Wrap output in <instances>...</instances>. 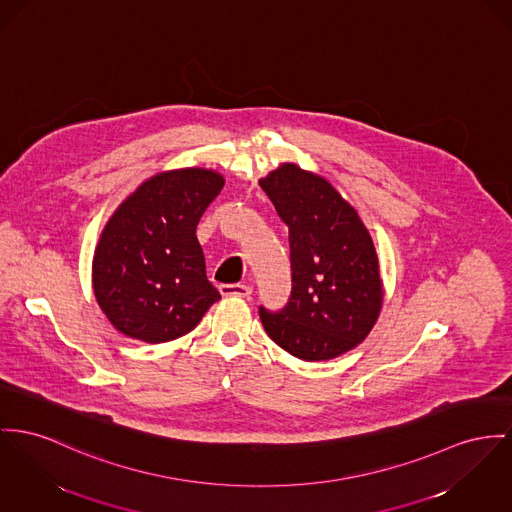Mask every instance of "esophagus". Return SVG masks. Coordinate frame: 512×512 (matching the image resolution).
I'll return each instance as SVG.
<instances>
[{
    "label": "esophagus",
    "mask_w": 512,
    "mask_h": 512,
    "mask_svg": "<svg viewBox=\"0 0 512 512\" xmlns=\"http://www.w3.org/2000/svg\"><path fill=\"white\" fill-rule=\"evenodd\" d=\"M219 291L223 297H250L252 287L242 285V283H223L219 285Z\"/></svg>",
    "instance_id": "1"
}]
</instances>
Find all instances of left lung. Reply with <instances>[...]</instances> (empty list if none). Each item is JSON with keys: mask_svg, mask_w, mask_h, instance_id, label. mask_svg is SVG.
<instances>
[{"mask_svg": "<svg viewBox=\"0 0 512 512\" xmlns=\"http://www.w3.org/2000/svg\"><path fill=\"white\" fill-rule=\"evenodd\" d=\"M289 227L291 297L281 310L260 307L279 347L303 361L353 349L375 326L382 285L375 244L357 211L328 180L285 163L260 180Z\"/></svg>", "mask_w": 512, "mask_h": 512, "instance_id": "obj_1", "label": "left lung"}]
</instances>
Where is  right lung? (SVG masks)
I'll return each mask as SVG.
<instances>
[{"label": "right lung", "mask_w": 512, "mask_h": 512, "mask_svg": "<svg viewBox=\"0 0 512 512\" xmlns=\"http://www.w3.org/2000/svg\"><path fill=\"white\" fill-rule=\"evenodd\" d=\"M223 184L205 169L161 172L110 217L93 260V289L118 332L147 343L176 340L221 299L205 275L196 227Z\"/></svg>", "instance_id": "add662e5"}]
</instances>
